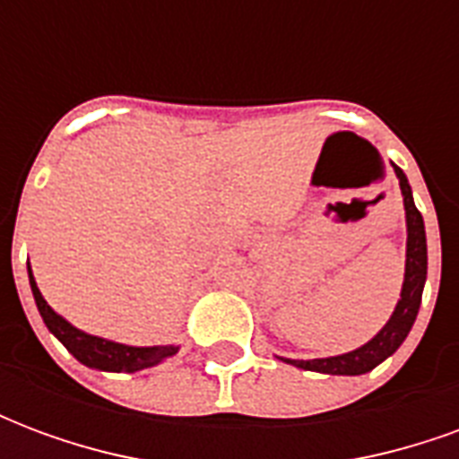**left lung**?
Here are the masks:
<instances>
[{
  "mask_svg": "<svg viewBox=\"0 0 459 459\" xmlns=\"http://www.w3.org/2000/svg\"><path fill=\"white\" fill-rule=\"evenodd\" d=\"M395 174H398L401 191H403L405 221H408V250H405L403 290H401V299H398L388 325L368 344L356 349V351H349V354L329 356V359H309V361H299V359H282V361L298 366V368H307V371H319V374L359 376L371 371L374 366L388 359L408 337V332H411L415 322V315H418V307H420V298H423L425 275H428V246H425L423 216H420V211L415 209L408 179L398 167H395Z\"/></svg>",
  "mask_w": 459,
  "mask_h": 459,
  "instance_id": "8db88e82",
  "label": "left lung"
}]
</instances>
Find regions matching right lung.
<instances>
[{"label": "right lung", "mask_w": 459, "mask_h": 459, "mask_svg": "<svg viewBox=\"0 0 459 459\" xmlns=\"http://www.w3.org/2000/svg\"><path fill=\"white\" fill-rule=\"evenodd\" d=\"M29 282H31V292H34L36 307L44 317L48 332H54L58 342L71 351V354L85 366H93L100 371H140L147 366H154L177 354V346H125L108 342V339H98L85 334L81 329L71 327L64 317H58L54 309L46 305L41 292L36 288L34 275L29 270Z\"/></svg>", "instance_id": "obj_1"}]
</instances>
